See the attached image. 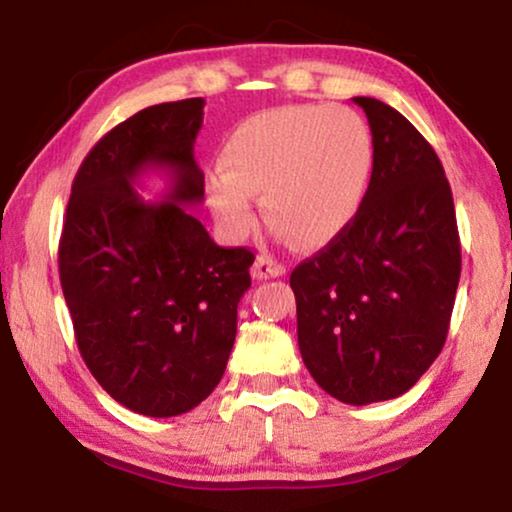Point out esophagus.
Returning a JSON list of instances; mask_svg holds the SVG:
<instances>
[{"mask_svg":"<svg viewBox=\"0 0 512 512\" xmlns=\"http://www.w3.org/2000/svg\"><path fill=\"white\" fill-rule=\"evenodd\" d=\"M283 274L285 267L271 255H260L255 264H252V278H257V281H267V278H278Z\"/></svg>","mask_w":512,"mask_h":512,"instance_id":"1","label":"esophagus"}]
</instances>
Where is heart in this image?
<instances>
[{"label": "heart", "mask_w": 512, "mask_h": 512, "mask_svg": "<svg viewBox=\"0 0 512 512\" xmlns=\"http://www.w3.org/2000/svg\"><path fill=\"white\" fill-rule=\"evenodd\" d=\"M222 168L210 177L208 199L224 234H250L255 194H262L278 234L302 248H320L344 234L363 208L374 140L365 119L349 107H278L229 133Z\"/></svg>", "instance_id": "1"}]
</instances>
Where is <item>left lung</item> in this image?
Listing matches in <instances>:
<instances>
[{
	"label": "left lung",
	"mask_w": 512,
	"mask_h": 512,
	"mask_svg": "<svg viewBox=\"0 0 512 512\" xmlns=\"http://www.w3.org/2000/svg\"><path fill=\"white\" fill-rule=\"evenodd\" d=\"M374 140L351 227L290 274L297 342L316 384L346 405L398 398L442 351L461 276L452 189L424 135L386 102L353 98Z\"/></svg>",
	"instance_id": "8db88e82"
}]
</instances>
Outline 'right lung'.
<instances>
[{
    "instance_id": "right-lung-1",
    "label": "right lung",
    "mask_w": 512,
    "mask_h": 512,
    "mask_svg": "<svg viewBox=\"0 0 512 512\" xmlns=\"http://www.w3.org/2000/svg\"><path fill=\"white\" fill-rule=\"evenodd\" d=\"M203 105L161 102L114 126L74 177L58 248L86 367L117 403L156 419L194 410L220 384L255 262L187 210L203 201ZM147 169L167 175L163 202L132 187Z\"/></svg>"
}]
</instances>
